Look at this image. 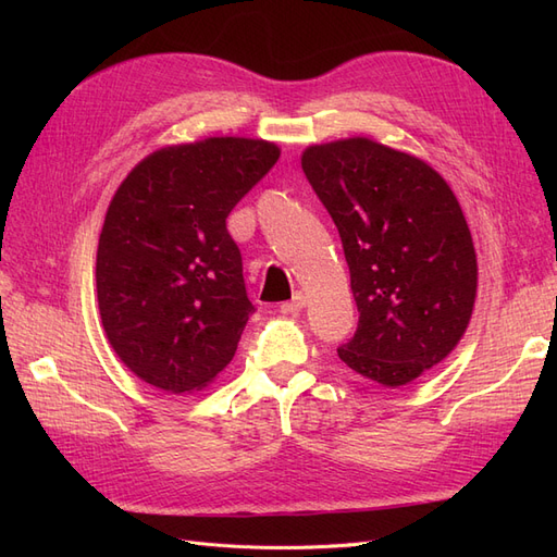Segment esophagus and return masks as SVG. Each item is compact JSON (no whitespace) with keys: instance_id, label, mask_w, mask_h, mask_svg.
<instances>
[{"instance_id":"34e87169","label":"esophagus","mask_w":557,"mask_h":557,"mask_svg":"<svg viewBox=\"0 0 557 557\" xmlns=\"http://www.w3.org/2000/svg\"><path fill=\"white\" fill-rule=\"evenodd\" d=\"M305 307H307V297L301 295V293H295L290 301H283V305H281V313L293 315V313H299Z\"/></svg>"}]
</instances>
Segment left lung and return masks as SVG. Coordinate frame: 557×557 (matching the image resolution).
<instances>
[{
    "instance_id": "1",
    "label": "left lung",
    "mask_w": 557,
    "mask_h": 557,
    "mask_svg": "<svg viewBox=\"0 0 557 557\" xmlns=\"http://www.w3.org/2000/svg\"><path fill=\"white\" fill-rule=\"evenodd\" d=\"M344 244L358 330L344 364L407 385L458 346L476 299V252L462 209L432 166L367 137L301 153Z\"/></svg>"
}]
</instances>
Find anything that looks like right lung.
Listing matches in <instances>:
<instances>
[{
    "label": "right lung",
    "instance_id": "add662e5",
    "mask_svg": "<svg viewBox=\"0 0 557 557\" xmlns=\"http://www.w3.org/2000/svg\"><path fill=\"white\" fill-rule=\"evenodd\" d=\"M272 141L211 137L144 158L115 190L97 246V305L132 374L172 395L207 387L248 315L237 201L276 164Z\"/></svg>",
    "mask_w": 557,
    "mask_h": 557
}]
</instances>
